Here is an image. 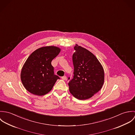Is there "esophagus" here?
Instances as JSON below:
<instances>
[{
	"instance_id": "obj_1",
	"label": "esophagus",
	"mask_w": 135,
	"mask_h": 135,
	"mask_svg": "<svg viewBox=\"0 0 135 135\" xmlns=\"http://www.w3.org/2000/svg\"><path fill=\"white\" fill-rule=\"evenodd\" d=\"M61 78L63 79V80H66V76H63L62 77H61Z\"/></svg>"
}]
</instances>
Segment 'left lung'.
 I'll return each mask as SVG.
<instances>
[{"label":"left lung","instance_id":"1","mask_svg":"<svg viewBox=\"0 0 135 135\" xmlns=\"http://www.w3.org/2000/svg\"><path fill=\"white\" fill-rule=\"evenodd\" d=\"M74 48V76L72 79L68 77L69 90L78 99H88L101 89L104 79V70L91 52L77 45Z\"/></svg>","mask_w":135,"mask_h":135}]
</instances>
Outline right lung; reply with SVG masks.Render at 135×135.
<instances>
[{
  "label": "right lung",
  "instance_id": "add662e5",
  "mask_svg": "<svg viewBox=\"0 0 135 135\" xmlns=\"http://www.w3.org/2000/svg\"><path fill=\"white\" fill-rule=\"evenodd\" d=\"M60 49L43 47L34 51L26 60L21 71V79L25 89L32 94L43 96L48 93L60 77L54 74L51 61Z\"/></svg>",
  "mask_w": 135,
  "mask_h": 135
}]
</instances>
